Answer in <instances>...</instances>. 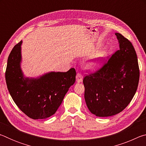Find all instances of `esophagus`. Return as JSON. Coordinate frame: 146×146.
<instances>
[{
    "mask_svg": "<svg viewBox=\"0 0 146 146\" xmlns=\"http://www.w3.org/2000/svg\"><path fill=\"white\" fill-rule=\"evenodd\" d=\"M76 82L80 83V82H82V80H83V76L82 75V74L78 73L76 74Z\"/></svg>",
    "mask_w": 146,
    "mask_h": 146,
    "instance_id": "34e87169",
    "label": "esophagus"
}]
</instances>
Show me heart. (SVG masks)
Here are the masks:
<instances>
[{
    "label": "heart",
    "mask_w": 146,
    "mask_h": 146,
    "mask_svg": "<svg viewBox=\"0 0 146 146\" xmlns=\"http://www.w3.org/2000/svg\"><path fill=\"white\" fill-rule=\"evenodd\" d=\"M106 56H107V55H106V53L104 52V51L98 52L95 56V60L90 64H88V68L91 69H96L100 67L102 64L103 61L104 60Z\"/></svg>",
    "instance_id": "1"
}]
</instances>
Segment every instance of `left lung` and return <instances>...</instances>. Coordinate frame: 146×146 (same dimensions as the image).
I'll list each match as a JSON object with an SVG mask.
<instances>
[{
  "mask_svg": "<svg viewBox=\"0 0 146 146\" xmlns=\"http://www.w3.org/2000/svg\"><path fill=\"white\" fill-rule=\"evenodd\" d=\"M115 35L120 49L102 68L83 80L86 105L97 117H110L122 111L133 99L139 82L134 47L120 33Z\"/></svg>",
  "mask_w": 146,
  "mask_h": 146,
  "instance_id": "8db88e82",
  "label": "left lung"
}]
</instances>
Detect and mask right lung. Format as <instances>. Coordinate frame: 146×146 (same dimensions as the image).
<instances>
[{"instance_id": "1", "label": "right lung", "mask_w": 146, "mask_h": 146, "mask_svg": "<svg viewBox=\"0 0 146 146\" xmlns=\"http://www.w3.org/2000/svg\"><path fill=\"white\" fill-rule=\"evenodd\" d=\"M21 41L8 58L5 77L15 103L32 119H44L54 115L69 88L75 82L76 71L50 72L37 78L24 77L21 68Z\"/></svg>"}]
</instances>
